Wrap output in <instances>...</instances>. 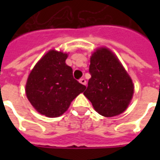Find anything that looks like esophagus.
<instances>
[{
  "instance_id": "1",
  "label": "esophagus",
  "mask_w": 160,
  "mask_h": 160,
  "mask_svg": "<svg viewBox=\"0 0 160 160\" xmlns=\"http://www.w3.org/2000/svg\"><path fill=\"white\" fill-rule=\"evenodd\" d=\"M80 83H81V84H82V85H85V86L87 85V80H85L84 78H81V79H80Z\"/></svg>"
}]
</instances>
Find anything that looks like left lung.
Masks as SVG:
<instances>
[{"instance_id":"obj_1","label":"left lung","mask_w":160,"mask_h":160,"mask_svg":"<svg viewBox=\"0 0 160 160\" xmlns=\"http://www.w3.org/2000/svg\"><path fill=\"white\" fill-rule=\"evenodd\" d=\"M89 73L84 95L95 111L106 118L122 113L132 99L134 85L118 57L107 48L98 49L91 57Z\"/></svg>"}]
</instances>
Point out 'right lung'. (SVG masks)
<instances>
[{"instance_id":"add662e5","label":"right lung","mask_w":160,"mask_h":160,"mask_svg":"<svg viewBox=\"0 0 160 160\" xmlns=\"http://www.w3.org/2000/svg\"><path fill=\"white\" fill-rule=\"evenodd\" d=\"M68 54L51 49L30 73L26 86L28 100L40 114L57 118L87 88L73 79L72 68L66 64Z\"/></svg>"}]
</instances>
